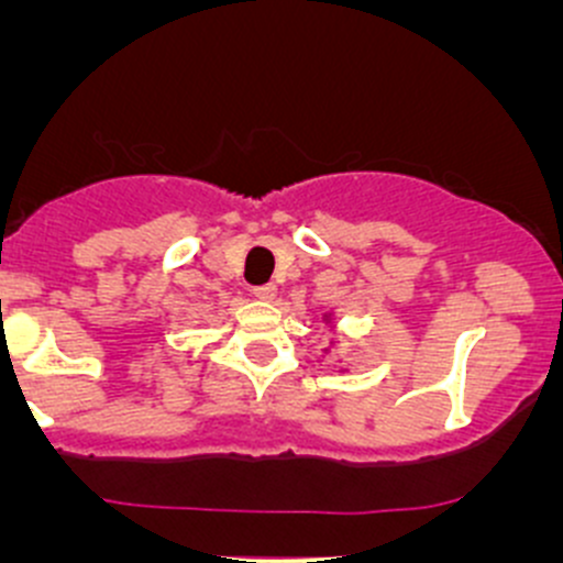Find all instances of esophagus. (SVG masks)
<instances>
[{
    "label": "esophagus",
    "instance_id": "1",
    "mask_svg": "<svg viewBox=\"0 0 563 563\" xmlns=\"http://www.w3.org/2000/svg\"><path fill=\"white\" fill-rule=\"evenodd\" d=\"M253 297L261 299V302H272V299L277 297V288L272 286V283H266V286H255Z\"/></svg>",
    "mask_w": 563,
    "mask_h": 563
}]
</instances>
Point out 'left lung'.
I'll return each instance as SVG.
<instances>
[{"label":"left lung","instance_id":"obj_1","mask_svg":"<svg viewBox=\"0 0 563 563\" xmlns=\"http://www.w3.org/2000/svg\"><path fill=\"white\" fill-rule=\"evenodd\" d=\"M323 321H327L329 327L334 329V316H332V310H329V313H323ZM329 345H332V343H329ZM323 354H329V349H323Z\"/></svg>","mask_w":563,"mask_h":563}]
</instances>
